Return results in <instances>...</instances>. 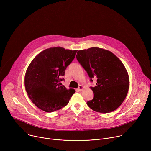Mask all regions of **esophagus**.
I'll return each instance as SVG.
<instances>
[{
	"instance_id": "obj_1",
	"label": "esophagus",
	"mask_w": 151,
	"mask_h": 151,
	"mask_svg": "<svg viewBox=\"0 0 151 151\" xmlns=\"http://www.w3.org/2000/svg\"><path fill=\"white\" fill-rule=\"evenodd\" d=\"M83 85H79V87H78V90L79 91H82L83 90Z\"/></svg>"
}]
</instances>
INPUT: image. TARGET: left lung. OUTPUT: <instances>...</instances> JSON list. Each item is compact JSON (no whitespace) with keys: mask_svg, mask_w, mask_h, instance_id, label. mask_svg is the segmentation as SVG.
Returning <instances> with one entry per match:
<instances>
[{"mask_svg":"<svg viewBox=\"0 0 151 151\" xmlns=\"http://www.w3.org/2000/svg\"><path fill=\"white\" fill-rule=\"evenodd\" d=\"M76 57L91 81L97 78L96 86L90 87L94 98L87 101L89 107L103 114L116 110L125 100L130 85L122 61L112 52L98 47L79 50Z\"/></svg>","mask_w":151,"mask_h":151,"instance_id":"8db88e82","label":"left lung"}]
</instances>
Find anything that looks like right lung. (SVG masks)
<instances>
[{
  "label": "right lung",
  "instance_id": "right-lung-1",
  "mask_svg": "<svg viewBox=\"0 0 151 151\" xmlns=\"http://www.w3.org/2000/svg\"><path fill=\"white\" fill-rule=\"evenodd\" d=\"M76 52L60 47L50 48L38 54L30 63L24 77L25 88L39 109L52 112L69 103L75 90L60 83Z\"/></svg>",
  "mask_w": 151,
  "mask_h": 151
}]
</instances>
